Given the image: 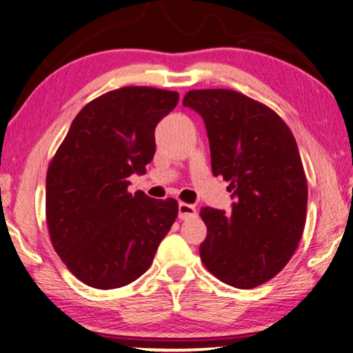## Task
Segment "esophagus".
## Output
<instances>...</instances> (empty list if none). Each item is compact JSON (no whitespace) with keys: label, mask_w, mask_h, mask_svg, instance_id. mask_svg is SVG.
Wrapping results in <instances>:
<instances>
[{"label":"esophagus","mask_w":353,"mask_h":353,"mask_svg":"<svg viewBox=\"0 0 353 353\" xmlns=\"http://www.w3.org/2000/svg\"><path fill=\"white\" fill-rule=\"evenodd\" d=\"M195 216H197V208L195 206L188 205V203L178 205V217H180L181 221H188V219L195 217Z\"/></svg>","instance_id":"obj_1"}]
</instances>
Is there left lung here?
Listing matches in <instances>:
<instances>
[{
    "label": "left lung",
    "instance_id": "1",
    "mask_svg": "<svg viewBox=\"0 0 353 353\" xmlns=\"http://www.w3.org/2000/svg\"><path fill=\"white\" fill-rule=\"evenodd\" d=\"M183 106L203 119L214 175L230 181L231 211L201 208L205 268L239 290L263 285L296 252L307 219L308 188L288 125L272 109L228 89L190 90Z\"/></svg>",
    "mask_w": 353,
    "mask_h": 353
}]
</instances>
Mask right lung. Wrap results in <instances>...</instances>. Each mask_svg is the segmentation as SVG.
<instances>
[{"label":"right lung","mask_w":353,"mask_h":353,"mask_svg":"<svg viewBox=\"0 0 353 353\" xmlns=\"http://www.w3.org/2000/svg\"><path fill=\"white\" fill-rule=\"evenodd\" d=\"M178 92L122 88L73 119L46 173V223L57 255L78 280L115 290L137 280L178 216L173 199L128 192L152 163L154 128Z\"/></svg>","instance_id":"obj_1"}]
</instances>
